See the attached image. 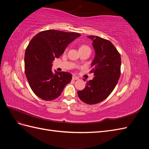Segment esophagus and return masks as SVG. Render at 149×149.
<instances>
[{"label":"esophagus","mask_w":149,"mask_h":149,"mask_svg":"<svg viewBox=\"0 0 149 149\" xmlns=\"http://www.w3.org/2000/svg\"><path fill=\"white\" fill-rule=\"evenodd\" d=\"M72 79H73V80H77V79H79V78L78 77V76H76L73 75V77H72Z\"/></svg>","instance_id":"34e87169"}]
</instances>
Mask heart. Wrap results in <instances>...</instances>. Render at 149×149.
I'll return each instance as SVG.
<instances>
[{"label":"heart","mask_w":149,"mask_h":149,"mask_svg":"<svg viewBox=\"0 0 149 149\" xmlns=\"http://www.w3.org/2000/svg\"><path fill=\"white\" fill-rule=\"evenodd\" d=\"M90 49L89 47L86 45H81L79 47V50H81V49Z\"/></svg>","instance_id":"b5f03b06"}]
</instances>
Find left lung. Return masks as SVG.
<instances>
[{
	"mask_svg": "<svg viewBox=\"0 0 149 149\" xmlns=\"http://www.w3.org/2000/svg\"><path fill=\"white\" fill-rule=\"evenodd\" d=\"M93 41L95 56L91 63L92 80L87 81L86 88L78 91L83 102L88 104L101 102L110 95L120 75L121 58L116 47L110 41L97 36H88Z\"/></svg>",
	"mask_w": 149,
	"mask_h": 149,
	"instance_id": "obj_1",
	"label": "left lung"
}]
</instances>
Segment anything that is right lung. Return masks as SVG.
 I'll return each mask as SVG.
<instances>
[{
	"label": "right lung",
	"mask_w": 149,
	"mask_h": 149,
	"mask_svg": "<svg viewBox=\"0 0 149 149\" xmlns=\"http://www.w3.org/2000/svg\"><path fill=\"white\" fill-rule=\"evenodd\" d=\"M80 36L76 32L48 30L39 32L30 40L25 53V75L33 93L43 100H55L70 83L71 74L56 71L53 73L52 63Z\"/></svg>",
	"instance_id": "1"
}]
</instances>
